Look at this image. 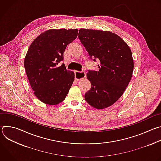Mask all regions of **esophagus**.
<instances>
[{"instance_id":"esophagus-1","label":"esophagus","mask_w":161,"mask_h":161,"mask_svg":"<svg viewBox=\"0 0 161 161\" xmlns=\"http://www.w3.org/2000/svg\"><path fill=\"white\" fill-rule=\"evenodd\" d=\"M75 80L76 81L81 80V79L86 78V74L84 72H78V71H75Z\"/></svg>"}]
</instances>
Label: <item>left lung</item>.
<instances>
[{"mask_svg":"<svg viewBox=\"0 0 161 161\" xmlns=\"http://www.w3.org/2000/svg\"><path fill=\"white\" fill-rule=\"evenodd\" d=\"M79 39L90 58H97L99 71H88L91 88L85 101L97 109L106 108L123 95L132 78L134 60L127 44L109 31L81 29Z\"/></svg>","mask_w":161,"mask_h":161,"instance_id":"1","label":"left lung"}]
</instances>
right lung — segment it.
Returning <instances> with one entry per match:
<instances>
[{"label":"right lung","instance_id":"obj_1","mask_svg":"<svg viewBox=\"0 0 161 161\" xmlns=\"http://www.w3.org/2000/svg\"><path fill=\"white\" fill-rule=\"evenodd\" d=\"M78 30L50 29L32 42L24 59V67L32 89L41 102L57 105L62 102L75 80V73L58 64L67 45L78 36Z\"/></svg>","mask_w":161,"mask_h":161}]
</instances>
